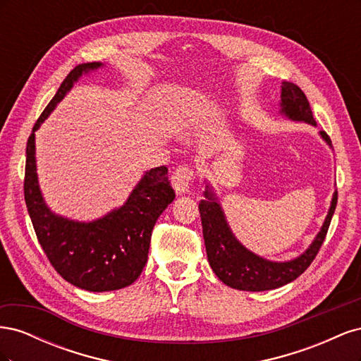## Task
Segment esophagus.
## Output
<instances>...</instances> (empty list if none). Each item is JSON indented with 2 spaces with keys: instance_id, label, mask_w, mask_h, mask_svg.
Returning a JSON list of instances; mask_svg holds the SVG:
<instances>
[{
  "instance_id": "34e87169",
  "label": "esophagus",
  "mask_w": 361,
  "mask_h": 361,
  "mask_svg": "<svg viewBox=\"0 0 361 361\" xmlns=\"http://www.w3.org/2000/svg\"><path fill=\"white\" fill-rule=\"evenodd\" d=\"M194 179V171L188 166H180L171 174V185L178 194H185L190 191L191 182Z\"/></svg>"
}]
</instances>
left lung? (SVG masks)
<instances>
[{
  "label": "left lung",
  "mask_w": 361,
  "mask_h": 361,
  "mask_svg": "<svg viewBox=\"0 0 361 361\" xmlns=\"http://www.w3.org/2000/svg\"><path fill=\"white\" fill-rule=\"evenodd\" d=\"M281 110L280 113L293 122H304L316 126V120L307 97L298 85L293 82H281ZM321 137L329 146L331 140L321 130ZM337 204V191H334L331 206L319 233L302 255L288 262H272L251 253L238 241L227 224L224 212L211 185H206L204 200L199 203L206 255L215 276L224 285L239 290L260 292L271 290L288 285L310 267L313 259L324 243L329 232L331 218Z\"/></svg>",
  "instance_id": "1"
}]
</instances>
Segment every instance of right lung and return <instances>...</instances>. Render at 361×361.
Wrapping results in <instances>:
<instances>
[{
    "label": "right lung",
    "instance_id": "1",
    "mask_svg": "<svg viewBox=\"0 0 361 361\" xmlns=\"http://www.w3.org/2000/svg\"><path fill=\"white\" fill-rule=\"evenodd\" d=\"M102 66L99 61L78 64L61 82L27 141L24 179L27 209L51 265L71 285L90 292L133 285L147 262L154 226L174 200L166 166L146 171L123 206L94 221H75L54 214L43 200L36 171L35 133L82 75Z\"/></svg>",
    "mask_w": 361,
    "mask_h": 361
}]
</instances>
